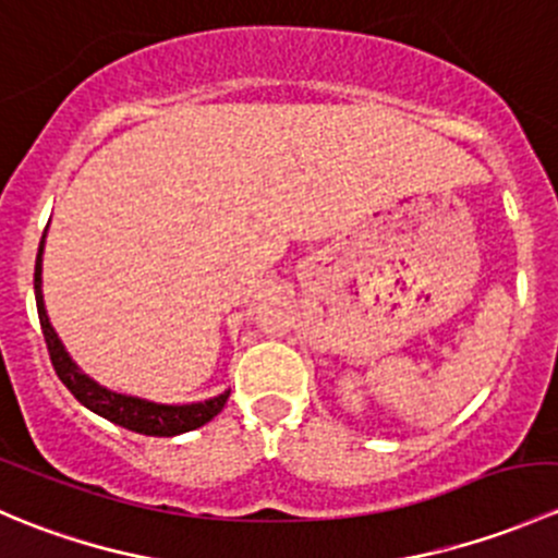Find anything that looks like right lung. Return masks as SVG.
<instances>
[{"mask_svg":"<svg viewBox=\"0 0 558 558\" xmlns=\"http://www.w3.org/2000/svg\"><path fill=\"white\" fill-rule=\"evenodd\" d=\"M43 245H45V234L43 240H39V251L35 262V300H37L39 326H43L45 345H48L56 375H59L61 384L70 388L72 397H75L77 402L86 404L92 413L112 421V424L123 426V429H132L137 432V435H150V437H174V435H183V432L199 429V426H205L207 421H213L218 413H221L223 404H227L229 399V391L218 393V397L213 399H205V402L161 404V402H150V399L132 397V393L110 391V388L99 386L97 380L88 378V375L72 362V356L66 353V348L61 345L56 329L50 326L48 313H45Z\"/></svg>","mask_w":558,"mask_h":558,"instance_id":"1","label":"right lung"}]
</instances>
